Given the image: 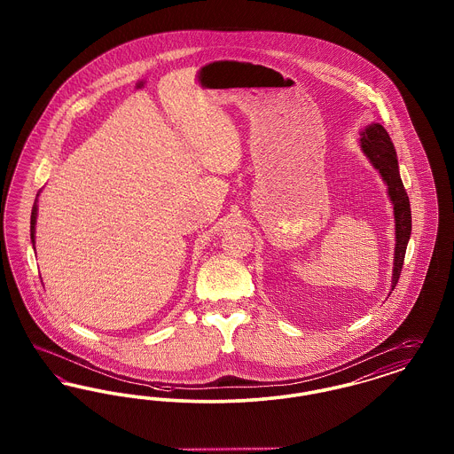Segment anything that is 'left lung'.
I'll return each mask as SVG.
<instances>
[{"label":"left lung","mask_w":454,"mask_h":454,"mask_svg":"<svg viewBox=\"0 0 454 454\" xmlns=\"http://www.w3.org/2000/svg\"><path fill=\"white\" fill-rule=\"evenodd\" d=\"M361 148L372 163V167L383 176L385 184L388 185V195L393 204L395 215V257H393V276H391V291L395 289L396 282L400 279L407 245L411 233V200L403 182L400 178L398 160L395 146L389 139L388 132L381 124H369L366 129L361 132Z\"/></svg>","instance_id":"left-lung-1"}]
</instances>
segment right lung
Wrapping results in <instances>:
<instances>
[{
	"instance_id": "1",
	"label": "right lung",
	"mask_w": 454,
	"mask_h": 454,
	"mask_svg": "<svg viewBox=\"0 0 454 454\" xmlns=\"http://www.w3.org/2000/svg\"><path fill=\"white\" fill-rule=\"evenodd\" d=\"M35 224H37V200L32 207V216H30V239H32L34 250H35Z\"/></svg>"
}]
</instances>
